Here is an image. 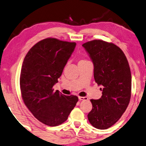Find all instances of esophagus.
I'll use <instances>...</instances> for the list:
<instances>
[{"instance_id": "1", "label": "esophagus", "mask_w": 146, "mask_h": 146, "mask_svg": "<svg viewBox=\"0 0 146 146\" xmlns=\"http://www.w3.org/2000/svg\"><path fill=\"white\" fill-rule=\"evenodd\" d=\"M80 100H88V98L86 96H79Z\"/></svg>"}]
</instances>
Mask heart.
Masks as SVG:
<instances>
[{
	"instance_id": "1",
	"label": "heart",
	"mask_w": 146,
	"mask_h": 146,
	"mask_svg": "<svg viewBox=\"0 0 146 146\" xmlns=\"http://www.w3.org/2000/svg\"><path fill=\"white\" fill-rule=\"evenodd\" d=\"M84 61H87L86 60H85V59H82V60H80V62H84Z\"/></svg>"
}]
</instances>
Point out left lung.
Instances as JSON below:
<instances>
[{
    "mask_svg": "<svg viewBox=\"0 0 146 146\" xmlns=\"http://www.w3.org/2000/svg\"><path fill=\"white\" fill-rule=\"evenodd\" d=\"M94 64V78L103 88L98 100L91 99L93 108L87 115L98 129H107L119 119L131 96V73L123 51L111 42L94 40L82 45Z\"/></svg>",
    "mask_w": 146,
    "mask_h": 146,
    "instance_id": "left-lung-1",
    "label": "left lung"
}]
</instances>
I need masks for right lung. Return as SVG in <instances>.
Segmentation results:
<instances>
[{
    "label": "right lung",
    "instance_id": "obj_1",
    "mask_svg": "<svg viewBox=\"0 0 146 146\" xmlns=\"http://www.w3.org/2000/svg\"><path fill=\"white\" fill-rule=\"evenodd\" d=\"M76 45L54 38H45L30 49L22 64V99L33 115L48 126L63 123L78 101L77 96L62 95L53 88Z\"/></svg>",
    "mask_w": 146,
    "mask_h": 146
}]
</instances>
